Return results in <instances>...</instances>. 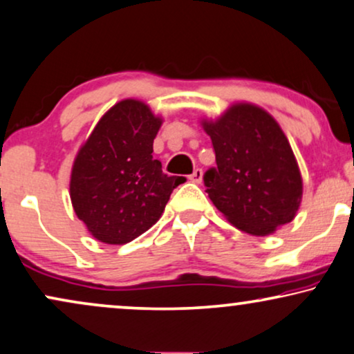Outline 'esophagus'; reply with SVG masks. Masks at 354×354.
<instances>
[{
  "label": "esophagus",
  "mask_w": 354,
  "mask_h": 354,
  "mask_svg": "<svg viewBox=\"0 0 354 354\" xmlns=\"http://www.w3.org/2000/svg\"><path fill=\"white\" fill-rule=\"evenodd\" d=\"M189 180L192 183H201V181H203V169L196 168L194 171H192V174H189Z\"/></svg>",
  "instance_id": "34e87169"
}]
</instances>
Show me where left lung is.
<instances>
[{"label":"left lung","mask_w":354,"mask_h":354,"mask_svg":"<svg viewBox=\"0 0 354 354\" xmlns=\"http://www.w3.org/2000/svg\"><path fill=\"white\" fill-rule=\"evenodd\" d=\"M217 167L204 173L214 205L252 235H270L296 216L302 178L288 138L266 111L232 106L216 122H203Z\"/></svg>","instance_id":"8db88e82"}]
</instances>
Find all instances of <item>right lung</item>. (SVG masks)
<instances>
[{
	"label": "right lung",
	"instance_id": "1",
	"mask_svg": "<svg viewBox=\"0 0 354 354\" xmlns=\"http://www.w3.org/2000/svg\"><path fill=\"white\" fill-rule=\"evenodd\" d=\"M160 125L144 102L124 100L102 115L75 158L71 204L102 243L124 245L149 230L181 185L151 156Z\"/></svg>",
	"mask_w": 354,
	"mask_h": 354
}]
</instances>
